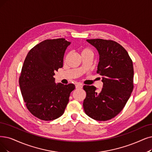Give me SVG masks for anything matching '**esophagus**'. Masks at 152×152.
<instances>
[{
	"mask_svg": "<svg viewBox=\"0 0 152 152\" xmlns=\"http://www.w3.org/2000/svg\"><path fill=\"white\" fill-rule=\"evenodd\" d=\"M82 87H83V86L80 83H78V84L75 85V88H82Z\"/></svg>",
	"mask_w": 152,
	"mask_h": 152,
	"instance_id": "1",
	"label": "esophagus"
}]
</instances>
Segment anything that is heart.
Instances as JSON below:
<instances>
[{
    "mask_svg": "<svg viewBox=\"0 0 152 152\" xmlns=\"http://www.w3.org/2000/svg\"><path fill=\"white\" fill-rule=\"evenodd\" d=\"M86 53L92 54V51L88 48H83L81 50V55H83V54H86Z\"/></svg>",
    "mask_w": 152,
    "mask_h": 152,
    "instance_id": "obj_1",
    "label": "heart"
}]
</instances>
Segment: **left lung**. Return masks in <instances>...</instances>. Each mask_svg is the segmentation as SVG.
I'll return each instance as SVG.
<instances>
[{"instance_id":"left-lung-1","label":"left lung","mask_w":152,"mask_h":152,"mask_svg":"<svg viewBox=\"0 0 152 152\" xmlns=\"http://www.w3.org/2000/svg\"><path fill=\"white\" fill-rule=\"evenodd\" d=\"M99 54L96 72L102 78L103 87L84 86L86 97L84 111L95 120L106 121L118 115L124 108L133 88V62L128 52L117 42L100 39H87Z\"/></svg>"}]
</instances>
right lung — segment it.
Listing matches in <instances>:
<instances>
[{
	"label": "right lung",
	"instance_id": "obj_1",
	"mask_svg": "<svg viewBox=\"0 0 152 152\" xmlns=\"http://www.w3.org/2000/svg\"><path fill=\"white\" fill-rule=\"evenodd\" d=\"M70 42L65 39L45 40L30 50L19 78L23 99L29 112L49 121L64 113L74 84L56 83L55 72L63 66L65 50Z\"/></svg>",
	"mask_w": 152,
	"mask_h": 152
}]
</instances>
